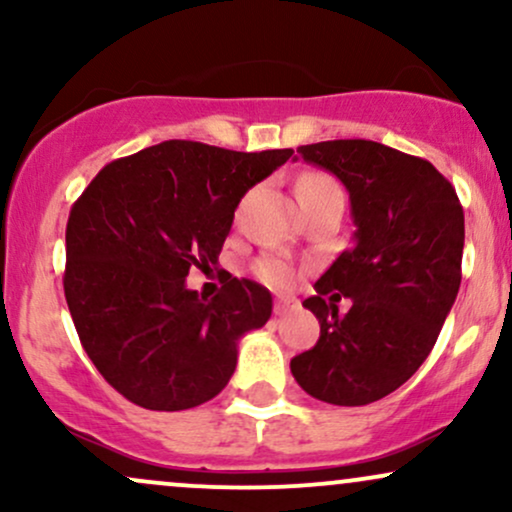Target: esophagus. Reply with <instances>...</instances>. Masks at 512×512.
<instances>
[{"label": "esophagus", "mask_w": 512, "mask_h": 512, "mask_svg": "<svg viewBox=\"0 0 512 512\" xmlns=\"http://www.w3.org/2000/svg\"><path fill=\"white\" fill-rule=\"evenodd\" d=\"M298 303L296 298H291V296H276L274 298V315H286V313H291V310H296L298 308Z\"/></svg>", "instance_id": "34e87169"}]
</instances>
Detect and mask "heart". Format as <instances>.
<instances>
[{
  "label": "heart",
  "instance_id": "heart-1",
  "mask_svg": "<svg viewBox=\"0 0 512 512\" xmlns=\"http://www.w3.org/2000/svg\"><path fill=\"white\" fill-rule=\"evenodd\" d=\"M325 190H339L337 182H334L330 175L308 173L298 180V197L317 195V192ZM257 272H260L262 279L272 286H286L291 281V269L281 260H274V257H267V260L257 264Z\"/></svg>",
  "mask_w": 512,
  "mask_h": 512
}]
</instances>
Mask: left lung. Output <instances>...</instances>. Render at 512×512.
<instances>
[{
  "label": "left lung",
  "mask_w": 512,
  "mask_h": 512,
  "mask_svg": "<svg viewBox=\"0 0 512 512\" xmlns=\"http://www.w3.org/2000/svg\"><path fill=\"white\" fill-rule=\"evenodd\" d=\"M298 154L342 180L356 233L303 301L320 339L291 358V373L320 402L363 407L431 354L460 291L464 211L431 163L385 144L334 139ZM332 290L352 298L349 314L338 313Z\"/></svg>",
  "instance_id": "1"
}]
</instances>
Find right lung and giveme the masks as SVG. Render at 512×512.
<instances>
[{
	"label": "right lung",
	"mask_w": 512,
	"mask_h": 512,
	"mask_svg": "<svg viewBox=\"0 0 512 512\" xmlns=\"http://www.w3.org/2000/svg\"><path fill=\"white\" fill-rule=\"evenodd\" d=\"M291 154L170 139L108 163L74 202L64 296L88 358L129 402L192 409L228 385L272 293L228 274L204 298L185 276L216 267L240 199Z\"/></svg>",
	"instance_id": "right-lung-1"
}]
</instances>
